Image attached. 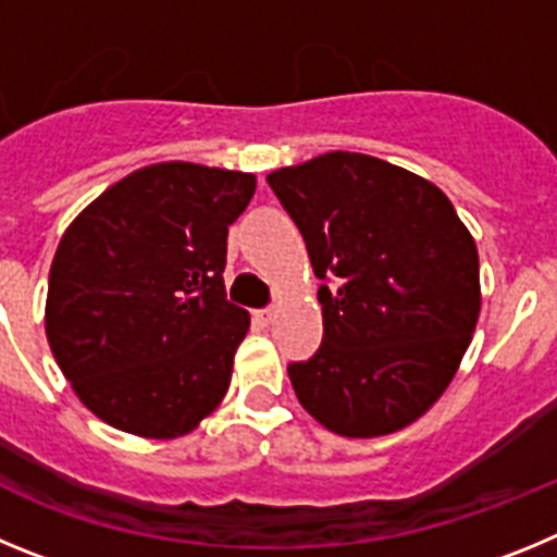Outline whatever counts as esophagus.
<instances>
[{
	"label": "esophagus",
	"mask_w": 557,
	"mask_h": 557,
	"mask_svg": "<svg viewBox=\"0 0 557 557\" xmlns=\"http://www.w3.org/2000/svg\"><path fill=\"white\" fill-rule=\"evenodd\" d=\"M253 321L259 323V326H270V321H273V312H270V309H256Z\"/></svg>",
	"instance_id": "obj_1"
}]
</instances>
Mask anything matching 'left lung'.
Segmentation results:
<instances>
[{
	"label": "left lung",
	"mask_w": 557,
	"mask_h": 557,
	"mask_svg": "<svg viewBox=\"0 0 557 557\" xmlns=\"http://www.w3.org/2000/svg\"><path fill=\"white\" fill-rule=\"evenodd\" d=\"M321 278L323 343L289 362L295 396L346 437L396 432L449 387L480 314V259L430 181L334 150L268 175Z\"/></svg>",
	"instance_id": "obj_1"
}]
</instances>
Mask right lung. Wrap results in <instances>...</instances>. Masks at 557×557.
Masks as SVG:
<instances>
[{
  "instance_id": "obj_1",
  "label": "right lung",
  "mask_w": 557,
  "mask_h": 557,
  "mask_svg": "<svg viewBox=\"0 0 557 557\" xmlns=\"http://www.w3.org/2000/svg\"><path fill=\"white\" fill-rule=\"evenodd\" d=\"M250 172L166 161L106 189L63 234L47 337L88 410L141 437H178L223 401L248 312L225 295L228 225Z\"/></svg>"
}]
</instances>
